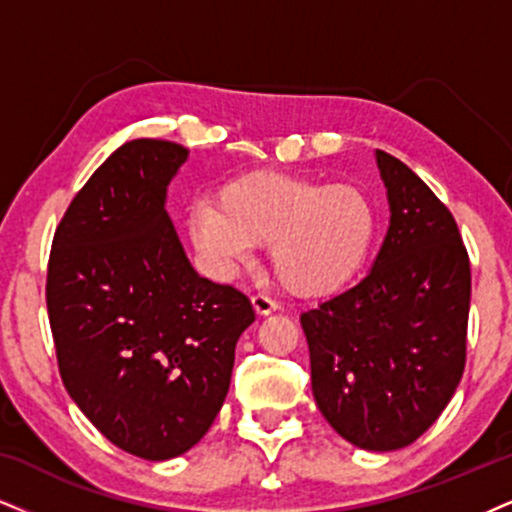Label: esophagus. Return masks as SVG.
<instances>
[{
  "instance_id": "obj_1",
  "label": "esophagus",
  "mask_w": 512,
  "mask_h": 512,
  "mask_svg": "<svg viewBox=\"0 0 512 512\" xmlns=\"http://www.w3.org/2000/svg\"><path fill=\"white\" fill-rule=\"evenodd\" d=\"M251 304H254V311L258 315H270L273 311H277V308H280L273 299H270V296H263V294L251 296Z\"/></svg>"
}]
</instances>
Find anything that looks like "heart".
I'll list each match as a JSON object with an SVG mask.
<instances>
[{
	"label": "heart",
	"instance_id": "obj_1",
	"mask_svg": "<svg viewBox=\"0 0 512 512\" xmlns=\"http://www.w3.org/2000/svg\"><path fill=\"white\" fill-rule=\"evenodd\" d=\"M216 199L194 201L187 235L220 275L270 244V268L287 292L325 296L356 280L375 249V204L356 185L254 170L227 180Z\"/></svg>",
	"mask_w": 512,
	"mask_h": 512
}]
</instances>
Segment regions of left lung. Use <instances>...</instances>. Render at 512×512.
I'll return each mask as SVG.
<instances>
[{
  "label": "left lung",
  "instance_id": "8db88e82",
  "mask_svg": "<svg viewBox=\"0 0 512 512\" xmlns=\"http://www.w3.org/2000/svg\"><path fill=\"white\" fill-rule=\"evenodd\" d=\"M389 230L358 285L301 313L311 384L339 437L396 451L422 437L465 370L470 261L451 211L387 151Z\"/></svg>",
  "mask_w": 512,
  "mask_h": 512
}]
</instances>
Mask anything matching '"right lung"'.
<instances>
[{"label": "right lung", "instance_id": "1", "mask_svg": "<svg viewBox=\"0 0 512 512\" xmlns=\"http://www.w3.org/2000/svg\"><path fill=\"white\" fill-rule=\"evenodd\" d=\"M189 151L118 147L56 227L47 308L63 387L118 449L170 460L192 449L230 389L251 301L201 277L166 211Z\"/></svg>", "mask_w": 512, "mask_h": 512}]
</instances>
